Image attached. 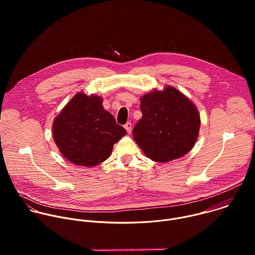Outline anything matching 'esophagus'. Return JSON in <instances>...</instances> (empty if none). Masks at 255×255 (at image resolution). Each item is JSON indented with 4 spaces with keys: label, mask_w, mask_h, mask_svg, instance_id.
Here are the masks:
<instances>
[{
    "label": "esophagus",
    "mask_w": 255,
    "mask_h": 255,
    "mask_svg": "<svg viewBox=\"0 0 255 255\" xmlns=\"http://www.w3.org/2000/svg\"><path fill=\"white\" fill-rule=\"evenodd\" d=\"M125 129H126V131H127V133L128 134H130L131 133V130H132V125H131V123L130 122H127L126 124H125Z\"/></svg>",
    "instance_id": "34e87169"
}]
</instances>
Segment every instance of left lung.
<instances>
[{
    "label": "left lung",
    "instance_id": "1",
    "mask_svg": "<svg viewBox=\"0 0 255 255\" xmlns=\"http://www.w3.org/2000/svg\"><path fill=\"white\" fill-rule=\"evenodd\" d=\"M142 118L133 128V138L148 158L167 162L183 157L198 139L201 119L195 104L171 86L140 98Z\"/></svg>",
    "mask_w": 255,
    "mask_h": 255
}]
</instances>
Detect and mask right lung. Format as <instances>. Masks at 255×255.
Listing matches in <instances>:
<instances>
[{
	"mask_svg": "<svg viewBox=\"0 0 255 255\" xmlns=\"http://www.w3.org/2000/svg\"><path fill=\"white\" fill-rule=\"evenodd\" d=\"M97 95L78 93L63 107L52 124L59 152L71 163L92 167L111 155L113 145L126 135Z\"/></svg>",
	"mask_w": 255,
	"mask_h": 255,
	"instance_id": "add662e5",
	"label": "right lung"
}]
</instances>
